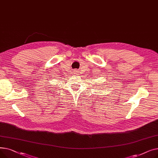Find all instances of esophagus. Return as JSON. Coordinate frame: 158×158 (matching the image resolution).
Returning a JSON list of instances; mask_svg holds the SVG:
<instances>
[{
  "label": "esophagus",
  "mask_w": 158,
  "mask_h": 158,
  "mask_svg": "<svg viewBox=\"0 0 158 158\" xmlns=\"http://www.w3.org/2000/svg\"><path fill=\"white\" fill-rule=\"evenodd\" d=\"M76 72H77V71H76ZM76 74H77V73H76Z\"/></svg>",
  "instance_id": "obj_1"
}]
</instances>
